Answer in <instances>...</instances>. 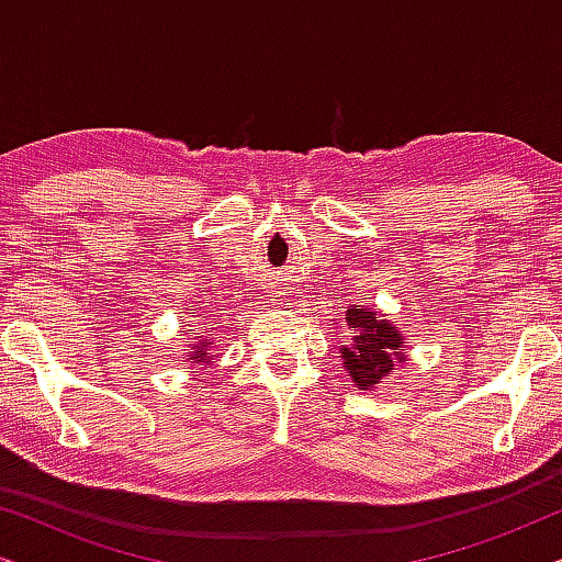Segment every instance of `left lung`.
<instances>
[{
    "label": "left lung",
    "mask_w": 562,
    "mask_h": 562,
    "mask_svg": "<svg viewBox=\"0 0 562 562\" xmlns=\"http://www.w3.org/2000/svg\"><path fill=\"white\" fill-rule=\"evenodd\" d=\"M352 329L348 345H340L342 366L350 373L352 383L360 391H373L375 383L394 371L396 363H404V337L389 319H381L375 312L352 306L345 314Z\"/></svg>",
    "instance_id": "8db88e82"
}]
</instances>
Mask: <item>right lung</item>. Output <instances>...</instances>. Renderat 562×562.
Here are the masks:
<instances>
[{
  "instance_id": "right-lung-1",
  "label": "right lung",
  "mask_w": 562,
  "mask_h": 562,
  "mask_svg": "<svg viewBox=\"0 0 562 562\" xmlns=\"http://www.w3.org/2000/svg\"><path fill=\"white\" fill-rule=\"evenodd\" d=\"M212 342H199L194 345V352H191V363H210V352H206V348H210Z\"/></svg>"
}]
</instances>
